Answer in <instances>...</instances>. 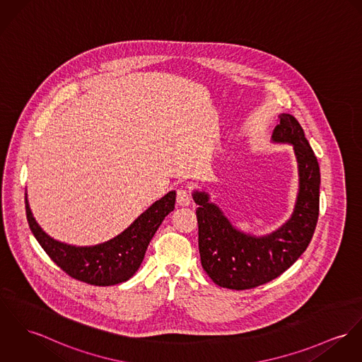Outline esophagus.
<instances>
[{
  "instance_id": "1",
  "label": "esophagus",
  "mask_w": 362,
  "mask_h": 362,
  "mask_svg": "<svg viewBox=\"0 0 362 362\" xmlns=\"http://www.w3.org/2000/svg\"><path fill=\"white\" fill-rule=\"evenodd\" d=\"M177 204L182 206V207L191 204V197L185 188H180L177 191Z\"/></svg>"
}]
</instances>
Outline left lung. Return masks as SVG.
Returning <instances> with one entry per match:
<instances>
[{"mask_svg": "<svg viewBox=\"0 0 362 362\" xmlns=\"http://www.w3.org/2000/svg\"><path fill=\"white\" fill-rule=\"evenodd\" d=\"M271 141L293 146L298 191L293 213L278 230L253 235L236 228L206 191L195 189L199 253L203 269L221 288L245 291L284 274L304 253L318 221L321 174L301 126L281 113Z\"/></svg>", "mask_w": 362, "mask_h": 362, "instance_id": "8db88e82", "label": "left lung"}]
</instances>
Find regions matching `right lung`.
<instances>
[{
	"label": "right lung",
	"instance_id": "1",
	"mask_svg": "<svg viewBox=\"0 0 362 362\" xmlns=\"http://www.w3.org/2000/svg\"><path fill=\"white\" fill-rule=\"evenodd\" d=\"M25 195L29 227L45 253L71 278L95 286H112L132 278L141 267L149 242L175 204V191H170L110 240L74 246L51 238L38 226Z\"/></svg>",
	"mask_w": 362,
	"mask_h": 362
}]
</instances>
